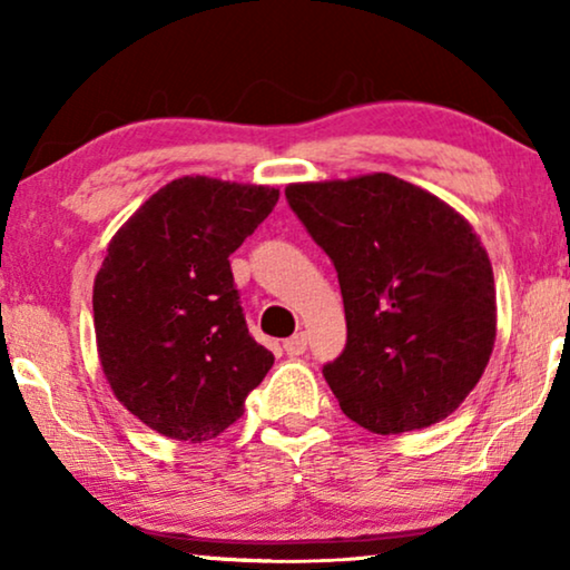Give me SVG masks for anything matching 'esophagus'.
<instances>
[{"label": "esophagus", "mask_w": 570, "mask_h": 570, "mask_svg": "<svg viewBox=\"0 0 570 570\" xmlns=\"http://www.w3.org/2000/svg\"><path fill=\"white\" fill-rule=\"evenodd\" d=\"M306 347H308V340H306V334H303V332L293 334L291 340H285V353L293 355V357L306 353Z\"/></svg>", "instance_id": "obj_1"}]
</instances>
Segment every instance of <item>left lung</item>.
<instances>
[{
  "instance_id": "1",
  "label": "left lung",
  "mask_w": 570,
  "mask_h": 570,
  "mask_svg": "<svg viewBox=\"0 0 570 570\" xmlns=\"http://www.w3.org/2000/svg\"><path fill=\"white\" fill-rule=\"evenodd\" d=\"M285 197L337 269L347 345L324 379L342 412L381 435L449 417L495 342L493 267L472 225L389 174L291 184Z\"/></svg>"
}]
</instances>
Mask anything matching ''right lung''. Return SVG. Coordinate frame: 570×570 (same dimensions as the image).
I'll return each instance as SVG.
<instances>
[{
  "mask_svg": "<svg viewBox=\"0 0 570 570\" xmlns=\"http://www.w3.org/2000/svg\"><path fill=\"white\" fill-rule=\"evenodd\" d=\"M277 199L269 186L184 176L108 244L92 285L100 365L116 400L168 439L220 435L275 363L248 334L228 256Z\"/></svg>",
  "mask_w": 570,
  "mask_h": 570,
  "instance_id": "1",
  "label": "right lung"
}]
</instances>
